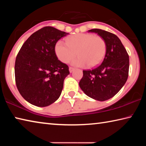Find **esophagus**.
<instances>
[{"mask_svg": "<svg viewBox=\"0 0 146 146\" xmlns=\"http://www.w3.org/2000/svg\"><path fill=\"white\" fill-rule=\"evenodd\" d=\"M69 70H70V73H72L73 71L75 70V68H71V67H70V68H69Z\"/></svg>", "mask_w": 146, "mask_h": 146, "instance_id": "1", "label": "esophagus"}]
</instances>
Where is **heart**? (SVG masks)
I'll return each instance as SVG.
<instances>
[{
  "label": "heart",
  "mask_w": 146,
  "mask_h": 146,
  "mask_svg": "<svg viewBox=\"0 0 146 146\" xmlns=\"http://www.w3.org/2000/svg\"><path fill=\"white\" fill-rule=\"evenodd\" d=\"M56 55L61 62L68 63L77 55L78 57L71 62L77 67L93 68L98 65L106 52L105 40L99 36L91 33H79L69 36L66 42L58 40L55 44Z\"/></svg>",
  "instance_id": "heart-1"
}]
</instances>
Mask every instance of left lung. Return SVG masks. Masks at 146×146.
I'll return each instance as SVG.
<instances>
[{"mask_svg": "<svg viewBox=\"0 0 146 146\" xmlns=\"http://www.w3.org/2000/svg\"><path fill=\"white\" fill-rule=\"evenodd\" d=\"M106 44V52L100 66L91 70H84L79 86L86 95L98 101L112 98L119 91L128 77L129 55L119 38L110 32L93 29Z\"/></svg>", "mask_w": 146, "mask_h": 146, "instance_id": "obj_1", "label": "left lung"}]
</instances>
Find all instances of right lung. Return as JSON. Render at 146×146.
Instances as JSON below:
<instances>
[{
  "instance_id": "right-lung-1",
  "label": "right lung",
  "mask_w": 146,
  "mask_h": 146,
  "mask_svg": "<svg viewBox=\"0 0 146 146\" xmlns=\"http://www.w3.org/2000/svg\"><path fill=\"white\" fill-rule=\"evenodd\" d=\"M68 33L46 26L35 32L17 56L15 75L17 89L27 102L46 107L60 96L68 66L58 60L55 44Z\"/></svg>"
}]
</instances>
